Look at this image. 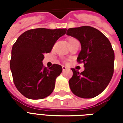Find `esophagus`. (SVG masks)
I'll list each match as a JSON object with an SVG mask.
<instances>
[{"label":"esophagus","instance_id":"obj_1","mask_svg":"<svg viewBox=\"0 0 123 123\" xmlns=\"http://www.w3.org/2000/svg\"><path fill=\"white\" fill-rule=\"evenodd\" d=\"M62 70H65L67 69V67H64V66H62Z\"/></svg>","mask_w":123,"mask_h":123}]
</instances>
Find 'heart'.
Here are the masks:
<instances>
[{"label":"heart","mask_w":123,"mask_h":123,"mask_svg":"<svg viewBox=\"0 0 123 123\" xmlns=\"http://www.w3.org/2000/svg\"><path fill=\"white\" fill-rule=\"evenodd\" d=\"M74 39H73V38H70V39H68V41H72V40H74Z\"/></svg>","instance_id":"1"}]
</instances>
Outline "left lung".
<instances>
[{"mask_svg": "<svg viewBox=\"0 0 123 123\" xmlns=\"http://www.w3.org/2000/svg\"><path fill=\"white\" fill-rule=\"evenodd\" d=\"M67 35L80 42L77 61L84 62V67L81 73L72 68L70 88L78 97L94 98L107 88L113 74L115 54L111 43L100 31L90 26L69 28Z\"/></svg>", "mask_w": 123, "mask_h": 123, "instance_id": "obj_1", "label": "left lung"}]
</instances>
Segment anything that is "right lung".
Returning <instances> with one entry per match:
<instances>
[{"label": "right lung", "instance_id": "1", "mask_svg": "<svg viewBox=\"0 0 123 123\" xmlns=\"http://www.w3.org/2000/svg\"><path fill=\"white\" fill-rule=\"evenodd\" d=\"M67 29L37 28L23 33L12 49L10 67L16 87L23 95L39 99L51 94L56 78L62 71L59 64L47 69L43 66L44 53L66 33Z\"/></svg>", "mask_w": 123, "mask_h": 123}]
</instances>
